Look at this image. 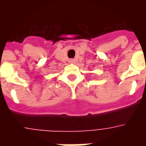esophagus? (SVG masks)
<instances>
[{"mask_svg":"<svg viewBox=\"0 0 146 146\" xmlns=\"http://www.w3.org/2000/svg\"><path fill=\"white\" fill-rule=\"evenodd\" d=\"M69 62L72 64V63H74V62H75V60H73V59H70V60H69Z\"/></svg>","mask_w":146,"mask_h":146,"instance_id":"obj_1","label":"esophagus"}]
</instances>
